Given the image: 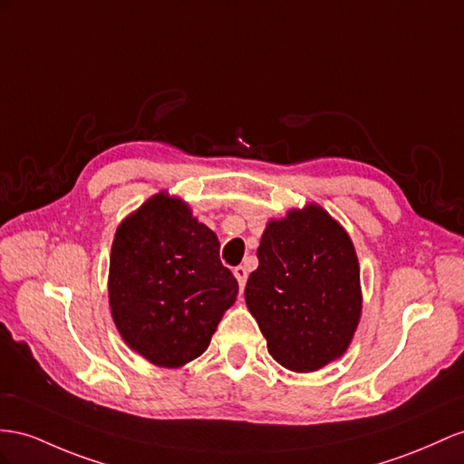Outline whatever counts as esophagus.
<instances>
[{"label": "esophagus", "instance_id": "obj_1", "mask_svg": "<svg viewBox=\"0 0 464 464\" xmlns=\"http://www.w3.org/2000/svg\"><path fill=\"white\" fill-rule=\"evenodd\" d=\"M233 275H235L237 282H239V286H241V290H243V286L246 284V276H248L246 268H245V266H235V268H233Z\"/></svg>", "mask_w": 464, "mask_h": 464}]
</instances>
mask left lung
<instances>
[{
  "label": "left lung",
  "instance_id": "8db88e82",
  "mask_svg": "<svg viewBox=\"0 0 464 464\" xmlns=\"http://www.w3.org/2000/svg\"><path fill=\"white\" fill-rule=\"evenodd\" d=\"M245 302L272 359L314 372L347 351L359 325L361 270L347 231L317 204L272 219Z\"/></svg>",
  "mask_w": 464,
  "mask_h": 464
}]
</instances>
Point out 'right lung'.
I'll return each instance as SVG.
<instances>
[{"label": "right lung", "mask_w": 464, "mask_h": 464, "mask_svg": "<svg viewBox=\"0 0 464 464\" xmlns=\"http://www.w3.org/2000/svg\"><path fill=\"white\" fill-rule=\"evenodd\" d=\"M110 305L119 335L157 366L178 368L209 347L239 284L219 241L186 201L160 192L115 231Z\"/></svg>", "instance_id": "add662e5"}]
</instances>
